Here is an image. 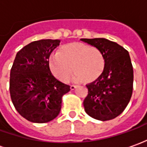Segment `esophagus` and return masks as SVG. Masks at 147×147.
Masks as SVG:
<instances>
[{
	"label": "esophagus",
	"instance_id": "obj_1",
	"mask_svg": "<svg viewBox=\"0 0 147 147\" xmlns=\"http://www.w3.org/2000/svg\"><path fill=\"white\" fill-rule=\"evenodd\" d=\"M76 87H77V86H75V85H71V86H70V89H71L72 90L75 89Z\"/></svg>",
	"mask_w": 147,
	"mask_h": 147
}]
</instances>
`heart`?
I'll list each match as a JSON object with an SVG mask.
<instances>
[{
  "mask_svg": "<svg viewBox=\"0 0 147 147\" xmlns=\"http://www.w3.org/2000/svg\"><path fill=\"white\" fill-rule=\"evenodd\" d=\"M49 66L59 80L68 82L73 70L74 82H94L102 75L105 59L97 48L81 43L68 44L54 53L49 60Z\"/></svg>",
  "mask_w": 147,
  "mask_h": 147,
  "instance_id": "1",
  "label": "heart"
}]
</instances>
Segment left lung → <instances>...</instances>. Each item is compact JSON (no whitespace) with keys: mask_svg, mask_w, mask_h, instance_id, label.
Here are the masks:
<instances>
[{"mask_svg":"<svg viewBox=\"0 0 147 147\" xmlns=\"http://www.w3.org/2000/svg\"><path fill=\"white\" fill-rule=\"evenodd\" d=\"M103 53L105 67L98 79L86 85L83 101L86 113L99 121H109L121 114L133 93L134 69L126 49L103 38L82 39Z\"/></svg>","mask_w":147,"mask_h":147,"instance_id":"obj_1","label":"left lung"}]
</instances>
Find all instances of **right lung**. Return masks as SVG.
<instances>
[{
  "instance_id": "obj_1",
  "label": "right lung",
  "mask_w": 147,
  "mask_h": 147,
  "mask_svg": "<svg viewBox=\"0 0 147 147\" xmlns=\"http://www.w3.org/2000/svg\"><path fill=\"white\" fill-rule=\"evenodd\" d=\"M58 39L31 42L17 53L10 70L9 93L14 108L34 123H47L57 117L62 96L70 86L58 81L49 68V57L60 45Z\"/></svg>"
}]
</instances>
